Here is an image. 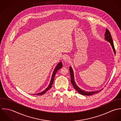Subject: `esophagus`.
Masks as SVG:
<instances>
[{
    "label": "esophagus",
    "instance_id": "34e87169",
    "mask_svg": "<svg viewBox=\"0 0 121 121\" xmlns=\"http://www.w3.org/2000/svg\"><path fill=\"white\" fill-rule=\"evenodd\" d=\"M69 57H68V56H65L63 58V60L65 62H68L69 60Z\"/></svg>",
    "mask_w": 121,
    "mask_h": 121
}]
</instances>
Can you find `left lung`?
Here are the masks:
<instances>
[{
	"label": "left lung",
	"mask_w": 121,
	"mask_h": 121,
	"mask_svg": "<svg viewBox=\"0 0 121 121\" xmlns=\"http://www.w3.org/2000/svg\"><path fill=\"white\" fill-rule=\"evenodd\" d=\"M105 39L109 43H110L111 47L113 48V51L114 52V54L116 55V51H115V48L114 47V43H113V40L112 39V37H111V35L110 34V32L109 31V30L106 28V32H105ZM70 75H71V83L73 85V86L74 87V88L80 94L83 95H86V96H88V95H93V94H96L99 92L100 91H101L102 89L98 90V91H92V92H86L84 90H82L81 89H80V88H79V87L77 86V84H76L75 82V80H74V73H73V71L72 67L71 66H70Z\"/></svg>",
	"instance_id": "left-lung-1"
}]
</instances>
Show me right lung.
Wrapping results in <instances>:
<instances>
[{"instance_id":"right-lung-1","label":"right lung","mask_w":121,"mask_h":121,"mask_svg":"<svg viewBox=\"0 0 121 121\" xmlns=\"http://www.w3.org/2000/svg\"><path fill=\"white\" fill-rule=\"evenodd\" d=\"M63 66V64H62V63H61V62H59L57 65L56 66L54 71H53V73H52V77H51V80H50V83L48 85V86L47 87V88L44 90V91H43V92H41V93H39L38 94H33V95H42L43 94H44L49 89L51 88V86H52V84L53 83V82H54V78H55V76L56 74V72L58 71V70H59L60 68H61ZM33 95V94H32Z\"/></svg>"}]
</instances>
